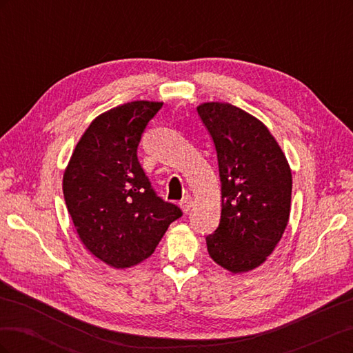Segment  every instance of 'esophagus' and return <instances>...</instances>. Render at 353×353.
Here are the masks:
<instances>
[{
  "label": "esophagus",
  "instance_id": "34e87169",
  "mask_svg": "<svg viewBox=\"0 0 353 353\" xmlns=\"http://www.w3.org/2000/svg\"><path fill=\"white\" fill-rule=\"evenodd\" d=\"M179 206H181V209H183L185 213H188L190 209H191V206H193V197H191L190 194H185L183 199H181Z\"/></svg>",
  "mask_w": 353,
  "mask_h": 353
}]
</instances>
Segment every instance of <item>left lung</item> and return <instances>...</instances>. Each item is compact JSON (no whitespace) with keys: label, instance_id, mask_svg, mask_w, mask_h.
I'll return each mask as SVG.
<instances>
[{"label":"left lung","instance_id":"left-lung-1","mask_svg":"<svg viewBox=\"0 0 353 353\" xmlns=\"http://www.w3.org/2000/svg\"><path fill=\"white\" fill-rule=\"evenodd\" d=\"M216 148L221 179L219 227L206 237L210 258L232 274L262 265L290 216L292 170L259 119L230 103L197 108Z\"/></svg>","mask_w":353,"mask_h":353}]
</instances>
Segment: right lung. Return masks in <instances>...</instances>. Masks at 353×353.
Returning a JSON list of instances; mask_svg holds the SVG:
<instances>
[{
    "instance_id": "right-lung-1",
    "label": "right lung",
    "mask_w": 353,
    "mask_h": 353,
    "mask_svg": "<svg viewBox=\"0 0 353 353\" xmlns=\"http://www.w3.org/2000/svg\"><path fill=\"white\" fill-rule=\"evenodd\" d=\"M162 105L138 100L95 117L63 174V194L81 241L116 270L150 258L183 215L156 196L137 157L145 126Z\"/></svg>"
}]
</instances>
